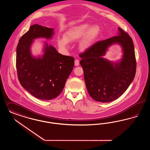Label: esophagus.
<instances>
[{"mask_svg": "<svg viewBox=\"0 0 150 150\" xmlns=\"http://www.w3.org/2000/svg\"><path fill=\"white\" fill-rule=\"evenodd\" d=\"M79 64H80L79 60H78V59H76V60H75V66H79Z\"/></svg>", "mask_w": 150, "mask_h": 150, "instance_id": "1", "label": "esophagus"}]
</instances>
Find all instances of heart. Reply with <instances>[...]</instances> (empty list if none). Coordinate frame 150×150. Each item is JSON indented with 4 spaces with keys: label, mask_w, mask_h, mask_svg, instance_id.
Instances as JSON below:
<instances>
[{
    "label": "heart",
    "mask_w": 150,
    "mask_h": 150,
    "mask_svg": "<svg viewBox=\"0 0 150 150\" xmlns=\"http://www.w3.org/2000/svg\"><path fill=\"white\" fill-rule=\"evenodd\" d=\"M90 24L84 23L73 27L67 30L64 37L57 39L59 46L62 49H66L69 42L76 41L84 36L80 43V47L82 49L87 48L96 39L100 32L99 26L93 25L90 27Z\"/></svg>",
    "instance_id": "heart-1"
}]
</instances>
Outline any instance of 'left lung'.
I'll use <instances>...</instances> for the list:
<instances>
[{
	"label": "left lung",
	"instance_id": "obj_1",
	"mask_svg": "<svg viewBox=\"0 0 150 150\" xmlns=\"http://www.w3.org/2000/svg\"><path fill=\"white\" fill-rule=\"evenodd\" d=\"M118 35L95 43L79 54L80 64L90 96L96 101L107 103L121 96L133 80L136 71V60L132 38L121 28ZM119 43L124 49V57L114 66L103 59L108 47Z\"/></svg>",
	"mask_w": 150,
	"mask_h": 150
}]
</instances>
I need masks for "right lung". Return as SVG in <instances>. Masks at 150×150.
<instances>
[{"label": "right lung", "mask_w": 150, "mask_h": 150, "mask_svg": "<svg viewBox=\"0 0 150 150\" xmlns=\"http://www.w3.org/2000/svg\"><path fill=\"white\" fill-rule=\"evenodd\" d=\"M53 30L39 24L32 25L21 37L17 47L16 67L19 83L32 96L41 100H51L60 95L74 66L73 57L59 54L47 44L42 57L32 56L30 47L33 39L50 38Z\"/></svg>", "instance_id": "obj_1"}]
</instances>
